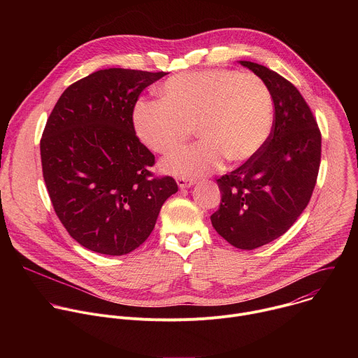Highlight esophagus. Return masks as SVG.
Returning <instances> with one entry per match:
<instances>
[{
    "label": "esophagus",
    "instance_id": "obj_1",
    "mask_svg": "<svg viewBox=\"0 0 358 358\" xmlns=\"http://www.w3.org/2000/svg\"><path fill=\"white\" fill-rule=\"evenodd\" d=\"M177 184H178V187H180V189H184V188H189V187H192L195 182L192 181V180H187V178H177Z\"/></svg>",
    "mask_w": 358,
    "mask_h": 358
}]
</instances>
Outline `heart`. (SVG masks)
I'll use <instances>...</instances> for the list:
<instances>
[{"label":"heart","instance_id":"heart-1","mask_svg":"<svg viewBox=\"0 0 358 358\" xmlns=\"http://www.w3.org/2000/svg\"><path fill=\"white\" fill-rule=\"evenodd\" d=\"M162 99L140 100L133 112L138 138L152 151L169 155L195 128L201 143L164 159L166 173L181 178L218 169L224 159L241 164L255 157L273 129V99L253 73L207 69L167 79Z\"/></svg>","mask_w":358,"mask_h":358}]
</instances>
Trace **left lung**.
<instances>
[{"label": "left lung", "instance_id": "left-lung-1", "mask_svg": "<svg viewBox=\"0 0 358 358\" xmlns=\"http://www.w3.org/2000/svg\"><path fill=\"white\" fill-rule=\"evenodd\" d=\"M239 64L269 87L273 129L257 156L217 180L222 196L211 222L232 246L250 250L283 235L308 207L320 167L322 136L310 108L289 80L264 65Z\"/></svg>", "mask_w": 358, "mask_h": 358}]
</instances>
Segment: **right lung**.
<instances>
[{
    "instance_id": "add662e5",
    "label": "right lung",
    "mask_w": 358,
    "mask_h": 358,
    "mask_svg": "<svg viewBox=\"0 0 358 358\" xmlns=\"http://www.w3.org/2000/svg\"><path fill=\"white\" fill-rule=\"evenodd\" d=\"M122 68L97 71L59 97L42 138L43 180L54 210L82 246L110 257L130 253L155 229L171 177L152 178V152L140 143L133 109L166 76Z\"/></svg>"
}]
</instances>
